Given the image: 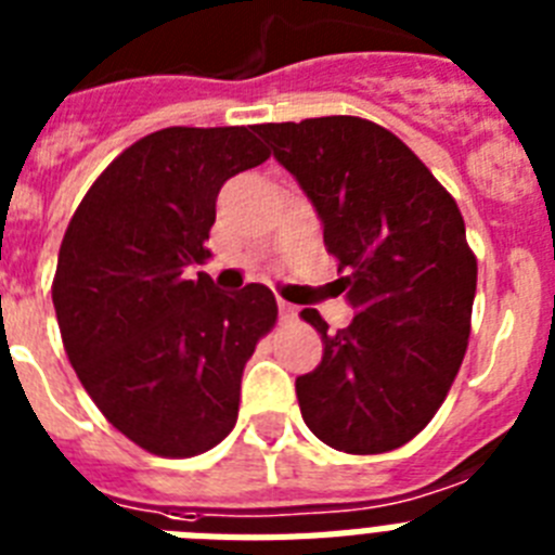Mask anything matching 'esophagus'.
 <instances>
[{
    "instance_id": "esophagus-1",
    "label": "esophagus",
    "mask_w": 555,
    "mask_h": 555,
    "mask_svg": "<svg viewBox=\"0 0 555 555\" xmlns=\"http://www.w3.org/2000/svg\"><path fill=\"white\" fill-rule=\"evenodd\" d=\"M279 313H282V319H293V315H296V307H293L291 301L279 299Z\"/></svg>"
}]
</instances>
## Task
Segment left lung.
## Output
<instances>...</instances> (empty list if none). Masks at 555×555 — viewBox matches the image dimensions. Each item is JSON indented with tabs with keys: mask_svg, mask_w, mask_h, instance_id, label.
Here are the masks:
<instances>
[{
	"mask_svg": "<svg viewBox=\"0 0 555 555\" xmlns=\"http://www.w3.org/2000/svg\"><path fill=\"white\" fill-rule=\"evenodd\" d=\"M291 171L338 259L352 324L327 333L321 364L296 378L307 428L335 451L384 454L435 417L463 364L477 256L457 203L389 129L330 115L256 127Z\"/></svg>",
	"mask_w": 555,
	"mask_h": 555,
	"instance_id": "1",
	"label": "left lung"
}]
</instances>
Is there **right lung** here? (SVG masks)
<instances>
[{
	"label": "right lung",
	"instance_id": "1",
	"mask_svg": "<svg viewBox=\"0 0 555 555\" xmlns=\"http://www.w3.org/2000/svg\"><path fill=\"white\" fill-rule=\"evenodd\" d=\"M254 127H169L124 149L67 225L53 307L67 358L106 421L157 457L225 440L242 370L276 324L264 285L220 293L189 268L228 177L270 157Z\"/></svg>",
	"mask_w": 555,
	"mask_h": 555
}]
</instances>
